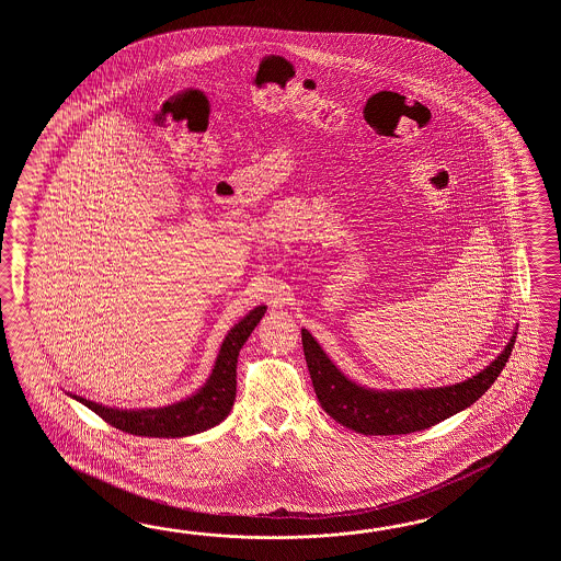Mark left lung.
I'll return each mask as SVG.
<instances>
[{"label":"left lung","mask_w":561,"mask_h":561,"mask_svg":"<svg viewBox=\"0 0 561 561\" xmlns=\"http://www.w3.org/2000/svg\"><path fill=\"white\" fill-rule=\"evenodd\" d=\"M513 343L515 334L500 357L467 381L435 389L375 391L346 379L314 336L302 329V348L319 403L334 421L363 435H407L430 430L443 419L473 405L500 377L512 355Z\"/></svg>","instance_id":"left-lung-1"}]
</instances>
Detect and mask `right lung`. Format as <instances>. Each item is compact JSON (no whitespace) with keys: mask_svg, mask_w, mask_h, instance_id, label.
<instances>
[{"mask_svg":"<svg viewBox=\"0 0 561 561\" xmlns=\"http://www.w3.org/2000/svg\"><path fill=\"white\" fill-rule=\"evenodd\" d=\"M266 307L261 305L251 310L239 324L228 331L225 343L218 351L215 369L198 393L192 394L174 405L158 409H114L104 407L84 397L72 394L76 401L92 409L98 417L104 419L112 427L140 437H186L201 431L210 430L225 421L237 397V363L239 353L254 327L261 322Z\"/></svg>","mask_w":561,"mask_h":561,"instance_id":"1","label":"right lung"}]
</instances>
